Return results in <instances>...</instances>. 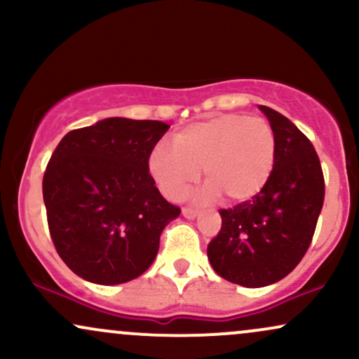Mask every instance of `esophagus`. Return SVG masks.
<instances>
[{
    "mask_svg": "<svg viewBox=\"0 0 359 359\" xmlns=\"http://www.w3.org/2000/svg\"><path fill=\"white\" fill-rule=\"evenodd\" d=\"M182 214H184V217H187V219H194V217L197 216V211L192 208H184Z\"/></svg>",
    "mask_w": 359,
    "mask_h": 359,
    "instance_id": "1",
    "label": "esophagus"
}]
</instances>
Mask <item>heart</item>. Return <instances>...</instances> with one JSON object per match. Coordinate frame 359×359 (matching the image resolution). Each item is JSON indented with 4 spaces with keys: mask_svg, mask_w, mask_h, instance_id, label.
<instances>
[{
    "mask_svg": "<svg viewBox=\"0 0 359 359\" xmlns=\"http://www.w3.org/2000/svg\"><path fill=\"white\" fill-rule=\"evenodd\" d=\"M277 158V137L269 121L246 114H221L192 123L174 135V150L156 145L148 172L160 192L180 201L203 170L205 201L245 204L270 180Z\"/></svg>",
    "mask_w": 359,
    "mask_h": 359,
    "instance_id": "b5f03b06",
    "label": "heart"
}]
</instances>
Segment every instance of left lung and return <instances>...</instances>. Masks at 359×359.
Instances as JSON below:
<instances>
[{
	"instance_id": "1",
	"label": "left lung",
	"mask_w": 359,
	"mask_h": 359,
	"mask_svg": "<svg viewBox=\"0 0 359 359\" xmlns=\"http://www.w3.org/2000/svg\"><path fill=\"white\" fill-rule=\"evenodd\" d=\"M277 137L270 180L257 197L221 209V231L208 246L217 275L257 288L287 277L314 236L324 204V175L316 148L290 119L259 106Z\"/></svg>"
}]
</instances>
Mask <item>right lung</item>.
<instances>
[{"mask_svg": "<svg viewBox=\"0 0 359 359\" xmlns=\"http://www.w3.org/2000/svg\"><path fill=\"white\" fill-rule=\"evenodd\" d=\"M151 119L106 118L60 140L43 174V203L59 257L100 285L140 277L160 234L180 214L148 174V156L168 130Z\"/></svg>", "mask_w": 359, "mask_h": 359, "instance_id": "add662e5", "label": "right lung"}]
</instances>
